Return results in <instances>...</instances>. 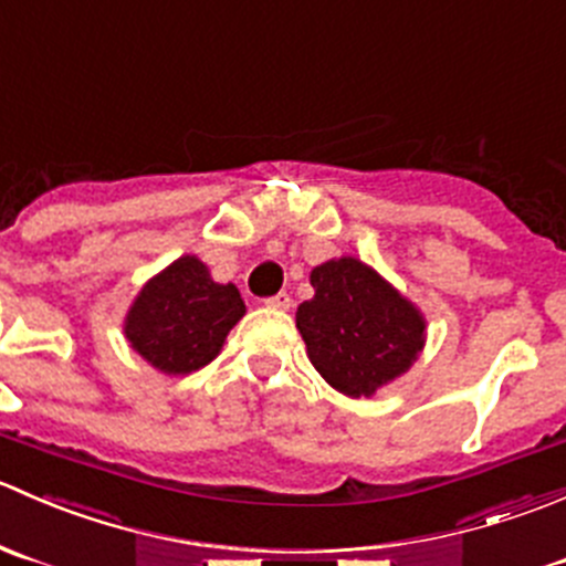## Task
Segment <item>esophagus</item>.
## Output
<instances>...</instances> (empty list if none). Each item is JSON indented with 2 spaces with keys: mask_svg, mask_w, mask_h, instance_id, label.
I'll return each instance as SVG.
<instances>
[{
  "mask_svg": "<svg viewBox=\"0 0 566 566\" xmlns=\"http://www.w3.org/2000/svg\"><path fill=\"white\" fill-rule=\"evenodd\" d=\"M266 307H272V311H289L291 296L285 294V291H281V294H275V296H270V300H266Z\"/></svg>",
  "mask_w": 566,
  "mask_h": 566,
  "instance_id": "1",
  "label": "esophagus"
}]
</instances>
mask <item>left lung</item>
<instances>
[{
  "instance_id": "left-lung-1",
  "label": "left lung",
  "mask_w": 566,
  "mask_h": 566,
  "mask_svg": "<svg viewBox=\"0 0 566 566\" xmlns=\"http://www.w3.org/2000/svg\"><path fill=\"white\" fill-rule=\"evenodd\" d=\"M313 300L296 307V329L313 368L344 396H374L418 360L423 313L363 261H324L311 272Z\"/></svg>"
}]
</instances>
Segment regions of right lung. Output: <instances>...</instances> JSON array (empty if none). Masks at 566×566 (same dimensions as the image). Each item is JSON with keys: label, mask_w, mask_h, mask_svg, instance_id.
Listing matches in <instances>:
<instances>
[{"label": "right lung", "mask_w": 566, "mask_h": 566, "mask_svg": "<svg viewBox=\"0 0 566 566\" xmlns=\"http://www.w3.org/2000/svg\"><path fill=\"white\" fill-rule=\"evenodd\" d=\"M244 311L237 285L214 283L203 261L181 255L139 289L123 333L143 360L161 374L181 377L220 355Z\"/></svg>", "instance_id": "obj_1"}]
</instances>
